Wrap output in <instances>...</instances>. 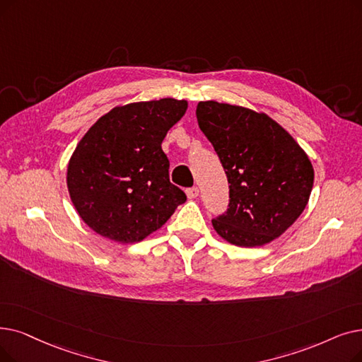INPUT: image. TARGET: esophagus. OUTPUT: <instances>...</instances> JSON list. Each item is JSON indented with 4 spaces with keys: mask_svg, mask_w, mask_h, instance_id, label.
<instances>
[{
    "mask_svg": "<svg viewBox=\"0 0 362 362\" xmlns=\"http://www.w3.org/2000/svg\"><path fill=\"white\" fill-rule=\"evenodd\" d=\"M199 195V189H198V187H189V189H186V197L187 198H189V199H195Z\"/></svg>",
    "mask_w": 362,
    "mask_h": 362,
    "instance_id": "obj_1",
    "label": "esophagus"
}]
</instances>
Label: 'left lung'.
<instances>
[{
    "mask_svg": "<svg viewBox=\"0 0 362 362\" xmlns=\"http://www.w3.org/2000/svg\"><path fill=\"white\" fill-rule=\"evenodd\" d=\"M197 119L229 182V209L213 220L218 237L238 247L279 238L309 201L315 175L308 153L282 125L255 109L199 102Z\"/></svg>",
    "mask_w": 362,
    "mask_h": 362,
    "instance_id": "obj_1",
    "label": "left lung"
}]
</instances>
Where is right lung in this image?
<instances>
[{"mask_svg":"<svg viewBox=\"0 0 362 362\" xmlns=\"http://www.w3.org/2000/svg\"><path fill=\"white\" fill-rule=\"evenodd\" d=\"M186 100L133 102L102 115L72 152L66 185L83 222L121 244L165 225L186 195L170 183L161 144L185 115Z\"/></svg>","mask_w":362,"mask_h":362,"instance_id":"obj_1","label":"right lung"}]
</instances>
